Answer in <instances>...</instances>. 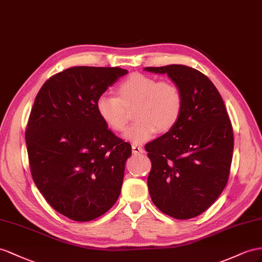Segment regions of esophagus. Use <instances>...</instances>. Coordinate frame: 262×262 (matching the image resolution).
<instances>
[{"label":"esophagus","mask_w":262,"mask_h":262,"mask_svg":"<svg viewBox=\"0 0 262 262\" xmlns=\"http://www.w3.org/2000/svg\"><path fill=\"white\" fill-rule=\"evenodd\" d=\"M132 150H133V154H143L144 152L143 147H140V146L135 145V144L132 146Z\"/></svg>","instance_id":"obj_1"}]
</instances>
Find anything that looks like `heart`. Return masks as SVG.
<instances>
[{
    "label": "heart",
    "instance_id": "1",
    "mask_svg": "<svg viewBox=\"0 0 262 262\" xmlns=\"http://www.w3.org/2000/svg\"><path fill=\"white\" fill-rule=\"evenodd\" d=\"M118 97L102 94L96 99V112L111 129L123 130L128 122L127 108L136 105L137 119L124 133L133 143L142 144L155 136L157 130L167 132L179 119L183 110V95L171 80L133 74L117 86Z\"/></svg>",
    "mask_w": 262,
    "mask_h": 262
}]
</instances>
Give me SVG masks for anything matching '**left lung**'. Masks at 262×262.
I'll list each match as a JSON object with an SVG mask.
<instances>
[{
	"mask_svg": "<svg viewBox=\"0 0 262 262\" xmlns=\"http://www.w3.org/2000/svg\"><path fill=\"white\" fill-rule=\"evenodd\" d=\"M167 74L183 95L173 127L145 146L151 160L152 203L176 219H190L209 208L229 177L233 133L226 106L211 80L185 65L145 67Z\"/></svg>",
	"mask_w": 262,
	"mask_h": 262,
	"instance_id": "1",
	"label": "left lung"
}]
</instances>
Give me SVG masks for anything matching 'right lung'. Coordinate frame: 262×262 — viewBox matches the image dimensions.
<instances>
[{"label": "right lung", "instance_id": "add662e5", "mask_svg": "<svg viewBox=\"0 0 262 262\" xmlns=\"http://www.w3.org/2000/svg\"><path fill=\"white\" fill-rule=\"evenodd\" d=\"M128 73L120 67H71L46 80L25 132L31 173L63 216L90 221L119 197L130 144L107 128L96 99Z\"/></svg>", "mask_w": 262, "mask_h": 262}]
</instances>
